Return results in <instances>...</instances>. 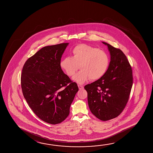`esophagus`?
I'll return each mask as SVG.
<instances>
[{"label": "esophagus", "instance_id": "1", "mask_svg": "<svg viewBox=\"0 0 153 153\" xmlns=\"http://www.w3.org/2000/svg\"><path fill=\"white\" fill-rule=\"evenodd\" d=\"M78 87L79 89L80 90H83V88H84V87H83V86H82V85H78Z\"/></svg>", "mask_w": 153, "mask_h": 153}]
</instances>
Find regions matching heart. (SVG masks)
Instances as JSON below:
<instances>
[{
	"label": "heart",
	"mask_w": 153,
	"mask_h": 153,
	"mask_svg": "<svg viewBox=\"0 0 153 153\" xmlns=\"http://www.w3.org/2000/svg\"><path fill=\"white\" fill-rule=\"evenodd\" d=\"M73 56H66L61 61V68L69 76H73L79 68L80 71L73 79L82 84L90 79L97 80L105 74L109 65V57L104 51L90 45L80 44L74 48Z\"/></svg>",
	"instance_id": "1"
}]
</instances>
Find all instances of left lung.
I'll use <instances>...</instances> for the list:
<instances>
[{
    "label": "left lung",
    "mask_w": 153,
    "mask_h": 153,
    "mask_svg": "<svg viewBox=\"0 0 153 153\" xmlns=\"http://www.w3.org/2000/svg\"><path fill=\"white\" fill-rule=\"evenodd\" d=\"M109 65L102 77L84 88L88 92V107L99 120L106 121L117 117L128 102L133 84L132 70L120 49L108 43Z\"/></svg>",
    "instance_id": "1"
}]
</instances>
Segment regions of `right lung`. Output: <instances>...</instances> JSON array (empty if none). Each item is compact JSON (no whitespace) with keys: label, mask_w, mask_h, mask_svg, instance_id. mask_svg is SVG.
I'll list each match as a JSON object with an SVG mask.
<instances>
[{"label":"right lung","mask_w":153,"mask_h":153,"mask_svg":"<svg viewBox=\"0 0 153 153\" xmlns=\"http://www.w3.org/2000/svg\"><path fill=\"white\" fill-rule=\"evenodd\" d=\"M69 43L47 46L29 58L23 67V94L33 113L51 124L60 123L68 117L78 91L63 73L60 63Z\"/></svg>","instance_id":"right-lung-1"}]
</instances>
